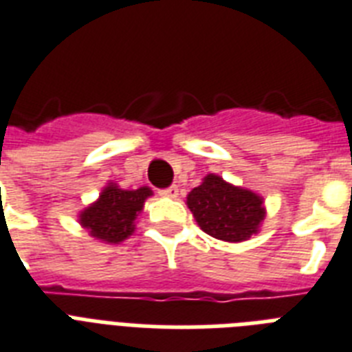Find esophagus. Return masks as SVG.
<instances>
[{"label":"esophagus","mask_w":352,"mask_h":352,"mask_svg":"<svg viewBox=\"0 0 352 352\" xmlns=\"http://www.w3.org/2000/svg\"><path fill=\"white\" fill-rule=\"evenodd\" d=\"M161 193L164 197H171V199H175V197L179 195V188H177V186L173 184V186H170V188H166V190H162Z\"/></svg>","instance_id":"esophagus-1"}]
</instances>
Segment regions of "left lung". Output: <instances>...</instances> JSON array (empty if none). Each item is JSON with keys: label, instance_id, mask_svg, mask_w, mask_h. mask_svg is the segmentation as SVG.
I'll return each mask as SVG.
<instances>
[{"label": "left lung", "instance_id": "obj_1", "mask_svg": "<svg viewBox=\"0 0 352 352\" xmlns=\"http://www.w3.org/2000/svg\"><path fill=\"white\" fill-rule=\"evenodd\" d=\"M201 230L224 242L248 241L265 219L264 199L210 173L186 197Z\"/></svg>", "mask_w": 352, "mask_h": 352}]
</instances>
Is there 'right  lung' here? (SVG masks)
Here are the masks:
<instances>
[{
  "label": "right lung",
  "instance_id": "obj_1",
  "mask_svg": "<svg viewBox=\"0 0 352 352\" xmlns=\"http://www.w3.org/2000/svg\"><path fill=\"white\" fill-rule=\"evenodd\" d=\"M151 195L153 193L148 186L122 190L110 182L99 199L79 213V224L99 241L119 244L135 231V219L142 211L144 201Z\"/></svg>",
  "mask_w": 352,
  "mask_h": 352
}]
</instances>
